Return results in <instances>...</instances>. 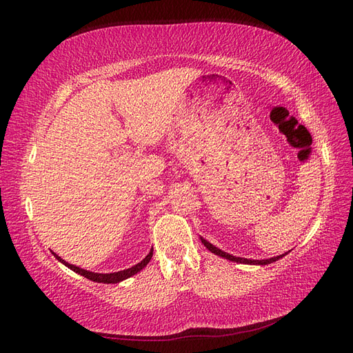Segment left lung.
Segmentation results:
<instances>
[{"instance_id":"1","label":"left lung","mask_w":353,"mask_h":353,"mask_svg":"<svg viewBox=\"0 0 353 353\" xmlns=\"http://www.w3.org/2000/svg\"><path fill=\"white\" fill-rule=\"evenodd\" d=\"M200 240H201V243L206 245V249H209L212 253H215V254H218V256H222V258H225V259H228V261H232V262H239V263H252V265H268V263H272V262H275V261H279L280 258H283L284 254H280V256H276V258H271V259H263V261H253V259H244V258H236V256H232V254H230V253H225V252H222L221 249H218V248H215V245L213 244H210L209 241H206L205 239L203 237H200ZM287 254V253H285Z\"/></svg>"}]
</instances>
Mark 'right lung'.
I'll use <instances>...</instances> for the list:
<instances>
[{
  "label": "right lung",
  "instance_id": "1",
  "mask_svg": "<svg viewBox=\"0 0 353 353\" xmlns=\"http://www.w3.org/2000/svg\"><path fill=\"white\" fill-rule=\"evenodd\" d=\"M52 254H54L56 258H57L63 265H66L68 268H70L72 271H74L77 274H81L82 276H85V279H88V280L95 281V283L116 284V283H119V281H123V280H126V279H130V276L135 275L137 272H140V271L144 268V266H145L148 262H150L152 256H153V249L150 250V253H148L140 263L134 265L132 268H128V270H123V271H117V272H112V274H97V272H90V271H87V270H82V268H78V266H74V265L68 263L66 261H63V259L60 258V256H57L56 253H52Z\"/></svg>",
  "mask_w": 353,
  "mask_h": 353
}]
</instances>
